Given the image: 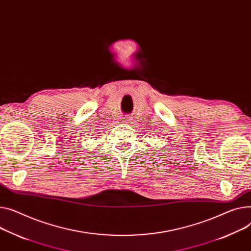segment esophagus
Wrapping results in <instances>:
<instances>
[{"label":"esophagus","instance_id":"obj_1","mask_svg":"<svg viewBox=\"0 0 251 251\" xmlns=\"http://www.w3.org/2000/svg\"><path fill=\"white\" fill-rule=\"evenodd\" d=\"M126 121H127V120H126ZM127 123H129V122H127Z\"/></svg>","mask_w":251,"mask_h":251}]
</instances>
